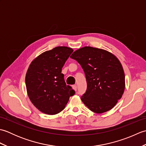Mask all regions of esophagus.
I'll return each mask as SVG.
<instances>
[{"instance_id":"obj_1","label":"esophagus","mask_w":146,"mask_h":146,"mask_svg":"<svg viewBox=\"0 0 146 146\" xmlns=\"http://www.w3.org/2000/svg\"><path fill=\"white\" fill-rule=\"evenodd\" d=\"M72 88H73V89L74 90L76 91V90H77V86H76V85H73V86H72Z\"/></svg>"}]
</instances>
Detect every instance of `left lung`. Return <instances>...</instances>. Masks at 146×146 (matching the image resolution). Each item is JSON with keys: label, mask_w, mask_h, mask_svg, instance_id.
<instances>
[{"label": "left lung", "mask_w": 146, "mask_h": 146, "mask_svg": "<svg viewBox=\"0 0 146 146\" xmlns=\"http://www.w3.org/2000/svg\"><path fill=\"white\" fill-rule=\"evenodd\" d=\"M84 71L87 89L81 99L91 111L102 113L111 110L121 98L125 89L122 64L112 53L102 49L85 46L70 56Z\"/></svg>", "instance_id": "1"}]
</instances>
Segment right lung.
<instances>
[{"label":"right lung","mask_w":146,"mask_h":146,"mask_svg":"<svg viewBox=\"0 0 146 146\" xmlns=\"http://www.w3.org/2000/svg\"><path fill=\"white\" fill-rule=\"evenodd\" d=\"M73 51L58 46L39 55L30 64L26 75V86L31 102L41 111L55 115L63 110L75 94L66 85L62 68Z\"/></svg>","instance_id":"obj_1"}]
</instances>
